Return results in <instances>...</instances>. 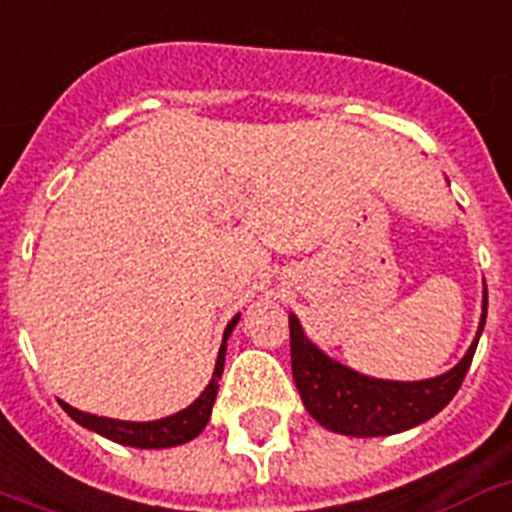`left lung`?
<instances>
[{
    "instance_id": "left-lung-1",
    "label": "left lung",
    "mask_w": 512,
    "mask_h": 512,
    "mask_svg": "<svg viewBox=\"0 0 512 512\" xmlns=\"http://www.w3.org/2000/svg\"><path fill=\"white\" fill-rule=\"evenodd\" d=\"M484 320H487V286H484L479 330L461 362L429 380L401 382L367 377L336 362L317 343L309 341L299 317L289 315L291 372L304 409L317 424L336 435L388 437L419 427L440 414L458 393L474 359Z\"/></svg>"
}]
</instances>
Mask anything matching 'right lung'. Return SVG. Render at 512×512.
Segmentation results:
<instances>
[{"mask_svg": "<svg viewBox=\"0 0 512 512\" xmlns=\"http://www.w3.org/2000/svg\"><path fill=\"white\" fill-rule=\"evenodd\" d=\"M242 315H234L231 322L223 330L221 349H218L216 369H213V377L205 385V390L197 395L195 401L187 406V409L176 411L171 416H163V419H153V422H122V419H109V416H96L88 414V411L72 409L70 403H62V409L75 419L80 427L90 429V432H98L101 437L111 442H119V445H130V448L140 450H158V448H176V445H184V442L195 440L200 432L205 429L210 419V411H213V403H216L218 395V380L223 375V362H226V341H229L231 330L236 328Z\"/></svg>", "mask_w": 512, "mask_h": 512, "instance_id": "1", "label": "right lung"}]
</instances>
